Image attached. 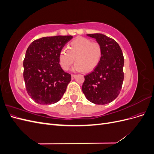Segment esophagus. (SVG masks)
<instances>
[{"label": "esophagus", "instance_id": "esophagus-1", "mask_svg": "<svg viewBox=\"0 0 154 154\" xmlns=\"http://www.w3.org/2000/svg\"><path fill=\"white\" fill-rule=\"evenodd\" d=\"M76 77V74H72L71 75V78H72V80H74V78H75Z\"/></svg>", "mask_w": 154, "mask_h": 154}]
</instances>
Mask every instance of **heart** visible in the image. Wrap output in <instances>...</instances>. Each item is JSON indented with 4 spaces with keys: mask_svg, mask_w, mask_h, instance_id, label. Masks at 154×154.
Segmentation results:
<instances>
[{
    "mask_svg": "<svg viewBox=\"0 0 154 154\" xmlns=\"http://www.w3.org/2000/svg\"><path fill=\"white\" fill-rule=\"evenodd\" d=\"M103 51L101 45L92 42L84 37H78L68 45V49H63L59 53V63L64 71H67L76 60L72 68L74 71L90 72L100 63Z\"/></svg>",
    "mask_w": 154,
    "mask_h": 154,
    "instance_id": "b5f03b06",
    "label": "heart"
}]
</instances>
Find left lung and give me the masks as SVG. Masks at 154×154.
<instances>
[{
	"instance_id": "8db88e82",
	"label": "left lung",
	"mask_w": 154,
	"mask_h": 154,
	"mask_svg": "<svg viewBox=\"0 0 154 154\" xmlns=\"http://www.w3.org/2000/svg\"><path fill=\"white\" fill-rule=\"evenodd\" d=\"M96 39L103 51L100 63L90 74L85 76L82 91L86 98L97 105L114 101L122 89L124 79V57L119 44L101 33L87 34Z\"/></svg>"
}]
</instances>
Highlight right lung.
<instances>
[{"label": "right lung", "instance_id": "right-lung-1", "mask_svg": "<svg viewBox=\"0 0 154 154\" xmlns=\"http://www.w3.org/2000/svg\"><path fill=\"white\" fill-rule=\"evenodd\" d=\"M72 36H46L32 42L27 48L24 79L31 98L37 103L51 105L60 100L71 82L59 63V53Z\"/></svg>", "mask_w": 154, "mask_h": 154}]
</instances>
